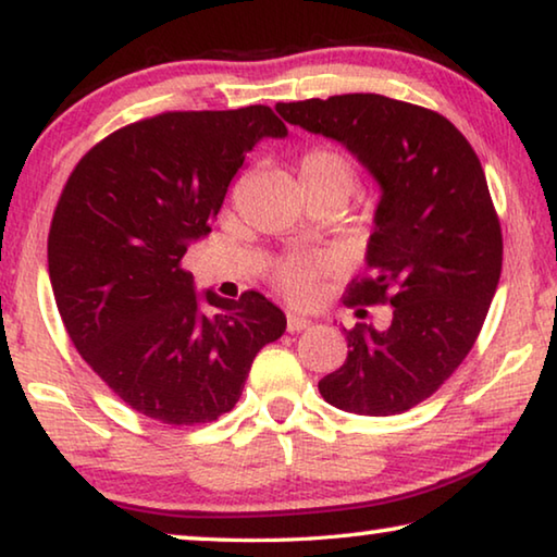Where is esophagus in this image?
<instances>
[{
    "label": "esophagus",
    "instance_id": "obj_1",
    "mask_svg": "<svg viewBox=\"0 0 557 557\" xmlns=\"http://www.w3.org/2000/svg\"><path fill=\"white\" fill-rule=\"evenodd\" d=\"M286 327H288V333H300V331H306V327H311V321H308V318H304V315L294 313V311H288L286 313Z\"/></svg>",
    "mask_w": 557,
    "mask_h": 557
}]
</instances>
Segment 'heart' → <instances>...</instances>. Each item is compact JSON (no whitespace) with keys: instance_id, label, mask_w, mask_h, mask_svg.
Instances as JSON below:
<instances>
[{"instance_id":"1","label":"heart","mask_w":557,"mask_h":557,"mask_svg":"<svg viewBox=\"0 0 557 557\" xmlns=\"http://www.w3.org/2000/svg\"><path fill=\"white\" fill-rule=\"evenodd\" d=\"M300 189H333L348 199L358 185L352 162L335 148H311L300 154L298 162ZM321 263L308 257H288L273 269V281L290 298H306L313 290L315 273Z\"/></svg>"}]
</instances>
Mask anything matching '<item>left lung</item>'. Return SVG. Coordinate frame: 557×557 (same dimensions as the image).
<instances>
[{"label":"left lung","instance_id":"obj_1","mask_svg":"<svg viewBox=\"0 0 557 557\" xmlns=\"http://www.w3.org/2000/svg\"><path fill=\"white\" fill-rule=\"evenodd\" d=\"M308 133L343 143L382 189L368 276L345 306H392V323L345 331L348 358L318 382L352 414H403L432 397L476 343L504 263L498 214L469 140L430 108L377 94L276 103Z\"/></svg>","mask_w":557,"mask_h":557}]
</instances>
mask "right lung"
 Returning a JSON list of instances; mask_svg holds the SVG:
<instances>
[{"mask_svg":"<svg viewBox=\"0 0 557 557\" xmlns=\"http://www.w3.org/2000/svg\"><path fill=\"white\" fill-rule=\"evenodd\" d=\"M286 135L269 106L172 111L111 133L73 168L49 232L53 298L81 358L135 412L214 422L284 335V311L257 290H205L214 311H202L182 259L212 232L246 152Z\"/></svg>","mask_w":557,"mask_h":557,"instance_id":"add662e5","label":"right lung"}]
</instances>
